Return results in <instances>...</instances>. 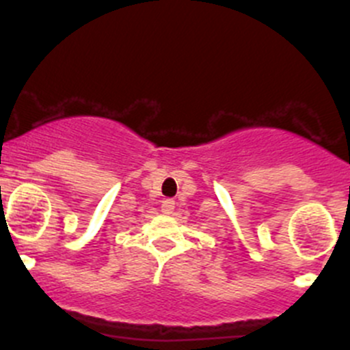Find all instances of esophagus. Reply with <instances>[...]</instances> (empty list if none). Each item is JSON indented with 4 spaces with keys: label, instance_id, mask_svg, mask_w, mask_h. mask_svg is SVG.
Returning <instances> with one entry per match:
<instances>
[{
    "label": "esophagus",
    "instance_id": "1",
    "mask_svg": "<svg viewBox=\"0 0 350 350\" xmlns=\"http://www.w3.org/2000/svg\"><path fill=\"white\" fill-rule=\"evenodd\" d=\"M174 206H176V201L171 200V198L162 201V211H164L165 215H171L172 211H174Z\"/></svg>",
    "mask_w": 350,
    "mask_h": 350
}]
</instances>
